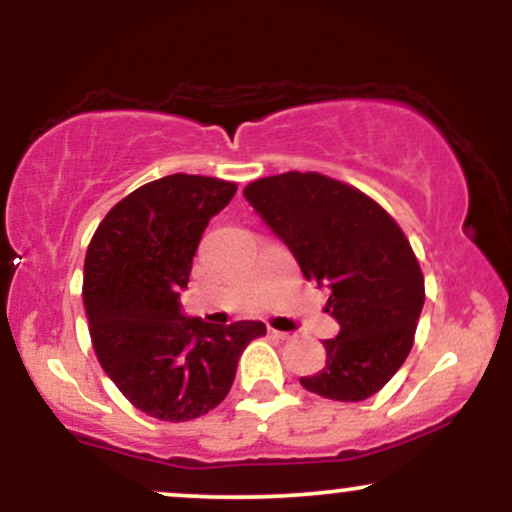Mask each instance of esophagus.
Returning <instances> with one entry per match:
<instances>
[{
	"mask_svg": "<svg viewBox=\"0 0 512 512\" xmlns=\"http://www.w3.org/2000/svg\"><path fill=\"white\" fill-rule=\"evenodd\" d=\"M269 334H272V337L274 339H281V342H289V339H293V337H296V334H293V332H281V330H274V327H269V330H267Z\"/></svg>",
	"mask_w": 512,
	"mask_h": 512,
	"instance_id": "obj_1",
	"label": "esophagus"
}]
</instances>
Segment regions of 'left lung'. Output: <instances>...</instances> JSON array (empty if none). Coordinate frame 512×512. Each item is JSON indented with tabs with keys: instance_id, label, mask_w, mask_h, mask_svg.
Returning <instances> with one entry per match:
<instances>
[{
	"instance_id": "left-lung-1",
	"label": "left lung",
	"mask_w": 512,
	"mask_h": 512,
	"mask_svg": "<svg viewBox=\"0 0 512 512\" xmlns=\"http://www.w3.org/2000/svg\"><path fill=\"white\" fill-rule=\"evenodd\" d=\"M243 195L289 245L305 279L330 286L320 373L301 378L315 395L361 402L407 361L424 308V274L397 221L375 199L322 173L289 170L250 182Z\"/></svg>"
}]
</instances>
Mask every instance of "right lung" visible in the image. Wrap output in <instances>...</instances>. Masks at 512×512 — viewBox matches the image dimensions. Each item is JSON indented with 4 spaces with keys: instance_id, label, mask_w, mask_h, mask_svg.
<instances>
[{
    "instance_id": "1",
    "label": "right lung",
    "mask_w": 512,
    "mask_h": 512,
    "mask_svg": "<svg viewBox=\"0 0 512 512\" xmlns=\"http://www.w3.org/2000/svg\"><path fill=\"white\" fill-rule=\"evenodd\" d=\"M236 182L175 173L129 192L98 223L84 260L88 332L108 378L144 414L190 421L226 399L262 322L185 317L192 260Z\"/></svg>"
}]
</instances>
